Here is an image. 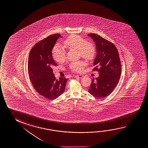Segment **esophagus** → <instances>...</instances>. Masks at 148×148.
I'll use <instances>...</instances> for the list:
<instances>
[{"label": "esophagus", "mask_w": 148, "mask_h": 148, "mask_svg": "<svg viewBox=\"0 0 148 148\" xmlns=\"http://www.w3.org/2000/svg\"><path fill=\"white\" fill-rule=\"evenodd\" d=\"M84 76L82 75H76L75 77H76L79 78H82Z\"/></svg>", "instance_id": "1"}]
</instances>
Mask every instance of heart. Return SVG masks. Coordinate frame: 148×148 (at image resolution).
<instances>
[{
  "label": "heart",
  "instance_id": "obj_1",
  "mask_svg": "<svg viewBox=\"0 0 148 148\" xmlns=\"http://www.w3.org/2000/svg\"><path fill=\"white\" fill-rule=\"evenodd\" d=\"M63 44L68 49L78 50L79 56L86 60H91L95 57L96 52L95 45L92 42L87 41L79 35H71L64 41ZM52 53L53 59L58 63H62L66 60V51L59 45L57 44L53 47ZM86 66L87 63L85 61H76L71 62L69 68L74 72H82Z\"/></svg>",
  "mask_w": 148,
  "mask_h": 148
}]
</instances>
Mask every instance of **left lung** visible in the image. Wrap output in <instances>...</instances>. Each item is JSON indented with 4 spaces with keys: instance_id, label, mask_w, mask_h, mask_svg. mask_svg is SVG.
Here are the masks:
<instances>
[{
    "instance_id": "obj_1",
    "label": "left lung",
    "mask_w": 148,
    "mask_h": 148,
    "mask_svg": "<svg viewBox=\"0 0 148 148\" xmlns=\"http://www.w3.org/2000/svg\"><path fill=\"white\" fill-rule=\"evenodd\" d=\"M89 36L95 42L97 55L92 70L97 71L99 76L93 78L88 91L93 96L103 98L110 95L119 82L121 64L118 51L111 42L98 34H90Z\"/></svg>"
}]
</instances>
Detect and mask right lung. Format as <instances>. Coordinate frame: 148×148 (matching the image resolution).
Listing matches in <instances>:
<instances>
[{
  "instance_id": "1",
  "label": "right lung",
  "mask_w": 148,
  "mask_h": 148,
  "mask_svg": "<svg viewBox=\"0 0 148 148\" xmlns=\"http://www.w3.org/2000/svg\"><path fill=\"white\" fill-rule=\"evenodd\" d=\"M59 34H51L36 43L32 47L28 62V72L32 85L40 95L47 99H56L62 94L68 79H57L52 68L57 63L52 57V49Z\"/></svg>"
}]
</instances>
